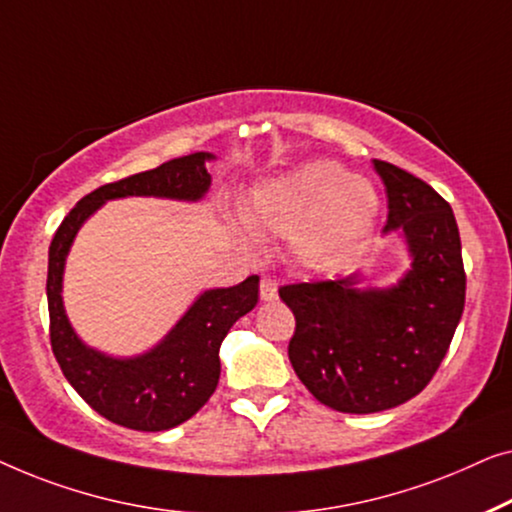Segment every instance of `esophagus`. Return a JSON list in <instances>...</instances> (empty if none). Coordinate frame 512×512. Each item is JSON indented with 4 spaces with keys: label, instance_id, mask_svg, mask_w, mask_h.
Here are the masks:
<instances>
[{
    "label": "esophagus",
    "instance_id": "esophagus-1",
    "mask_svg": "<svg viewBox=\"0 0 512 512\" xmlns=\"http://www.w3.org/2000/svg\"><path fill=\"white\" fill-rule=\"evenodd\" d=\"M259 297H262L264 301H273L278 299V283L269 276H264L262 280H259Z\"/></svg>",
    "mask_w": 512,
    "mask_h": 512
}]
</instances>
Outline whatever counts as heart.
Listing matches in <instances>:
<instances>
[{
    "label": "heart",
    "instance_id": "b5f03b06",
    "mask_svg": "<svg viewBox=\"0 0 512 512\" xmlns=\"http://www.w3.org/2000/svg\"><path fill=\"white\" fill-rule=\"evenodd\" d=\"M378 194L331 160L301 164L259 185L246 218L271 232H294V248L311 269L329 271L350 262L373 232Z\"/></svg>",
    "mask_w": 512,
    "mask_h": 512
}]
</instances>
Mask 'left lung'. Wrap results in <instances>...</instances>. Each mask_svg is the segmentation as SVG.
I'll return each instance as SVG.
<instances>
[{
	"label": "left lung",
	"instance_id": "obj_1",
	"mask_svg": "<svg viewBox=\"0 0 512 512\" xmlns=\"http://www.w3.org/2000/svg\"><path fill=\"white\" fill-rule=\"evenodd\" d=\"M387 192L385 232L413 257L397 285L366 287L359 273L283 285L297 320L287 348L308 392L341 413H380L420 394L441 366L464 313L466 273L455 213L434 187L373 160Z\"/></svg>",
	"mask_w": 512,
	"mask_h": 512
}]
</instances>
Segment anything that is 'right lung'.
I'll return each instance as SVG.
<instances>
[{
	"label": "right lung",
	"mask_w": 512,
	"mask_h": 512,
	"mask_svg": "<svg viewBox=\"0 0 512 512\" xmlns=\"http://www.w3.org/2000/svg\"><path fill=\"white\" fill-rule=\"evenodd\" d=\"M211 153H192L106 183L71 208L48 250L50 345L64 378L90 408L120 427L164 431L178 427L211 399L220 380V345L227 331L259 299V278L199 294L178 325L139 357H109L88 348L71 329L62 304V276L78 229L99 206L120 197H167L199 201L211 187L206 162Z\"/></svg>",
	"instance_id": "add662e5"
}]
</instances>
